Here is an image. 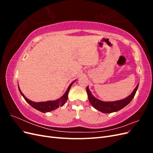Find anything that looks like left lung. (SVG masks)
Instances as JSON below:
<instances>
[{
  "mask_svg": "<svg viewBox=\"0 0 153 153\" xmlns=\"http://www.w3.org/2000/svg\"><path fill=\"white\" fill-rule=\"evenodd\" d=\"M138 84H137L135 89H134L133 91L131 92V94L130 95H129L126 98L115 101H103L97 99L92 94L88 86L87 87L86 91L89 102L94 108L103 113L110 114L121 110L130 103L131 101L135 95L136 92L138 89Z\"/></svg>",
  "mask_w": 153,
  "mask_h": 153,
  "instance_id": "1",
  "label": "left lung"
}]
</instances>
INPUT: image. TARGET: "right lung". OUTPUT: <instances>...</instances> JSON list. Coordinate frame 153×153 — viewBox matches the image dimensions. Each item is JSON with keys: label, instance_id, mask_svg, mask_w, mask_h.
I'll list each match as a JSON object with an SVG mask.
<instances>
[{"label": "right lung", "instance_id": "obj_1", "mask_svg": "<svg viewBox=\"0 0 153 153\" xmlns=\"http://www.w3.org/2000/svg\"><path fill=\"white\" fill-rule=\"evenodd\" d=\"M75 82H76V80H74L73 82H72L70 85H69L68 88L67 89L65 93L63 94V96H62L61 98L54 100V101H44V102H34V101H32L30 100H29L28 98H27L26 97L24 96V94L22 93L19 85H18V89H19V91L20 92L21 95L24 97V98L25 99V100L28 103L30 106H32V107L38 110L40 112H43V113H46V112H49L50 111L54 110L55 109H57V108H59L60 106H63L64 104L66 103V101L68 100V93L69 91L71 89V87L72 86L73 84Z\"/></svg>", "mask_w": 153, "mask_h": 153}]
</instances>
